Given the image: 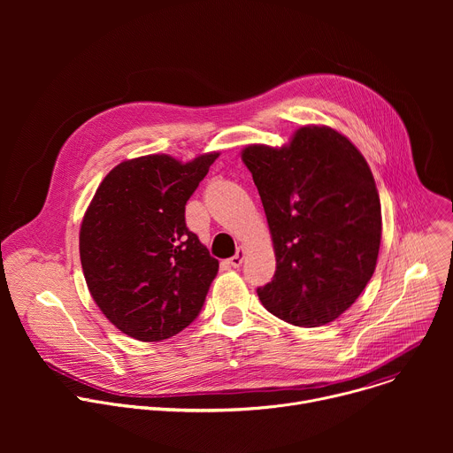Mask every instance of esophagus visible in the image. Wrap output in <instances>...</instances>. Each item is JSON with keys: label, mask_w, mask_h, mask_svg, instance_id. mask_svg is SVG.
Returning a JSON list of instances; mask_svg holds the SVG:
<instances>
[{"label": "esophagus", "mask_w": 453, "mask_h": 453, "mask_svg": "<svg viewBox=\"0 0 453 453\" xmlns=\"http://www.w3.org/2000/svg\"><path fill=\"white\" fill-rule=\"evenodd\" d=\"M243 254H245V250H243V247H238V250H236V254L234 256H231L229 260H227V264L231 265V267H234V269H238L240 265H242V262H243Z\"/></svg>", "instance_id": "34e87169"}]
</instances>
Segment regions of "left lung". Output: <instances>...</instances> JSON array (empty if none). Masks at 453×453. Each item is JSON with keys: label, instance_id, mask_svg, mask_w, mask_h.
I'll return each instance as SVG.
<instances>
[{"label": "left lung", "instance_id": "1", "mask_svg": "<svg viewBox=\"0 0 453 453\" xmlns=\"http://www.w3.org/2000/svg\"><path fill=\"white\" fill-rule=\"evenodd\" d=\"M252 173L276 252L262 304L296 326L335 320L369 283L380 250L381 208L367 161L330 127L306 125L290 145H249Z\"/></svg>", "mask_w": 453, "mask_h": 453}]
</instances>
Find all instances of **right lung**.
Returning a JSON list of instances; mask_svg holds the SVG:
<instances>
[{
  "mask_svg": "<svg viewBox=\"0 0 453 453\" xmlns=\"http://www.w3.org/2000/svg\"><path fill=\"white\" fill-rule=\"evenodd\" d=\"M217 157L128 159L98 186L81 226V262L95 303L125 335L159 342L203 310L219 260L186 227L184 210Z\"/></svg>",
  "mask_w": 453,
  "mask_h": 453,
  "instance_id": "1",
  "label": "right lung"
}]
</instances>
